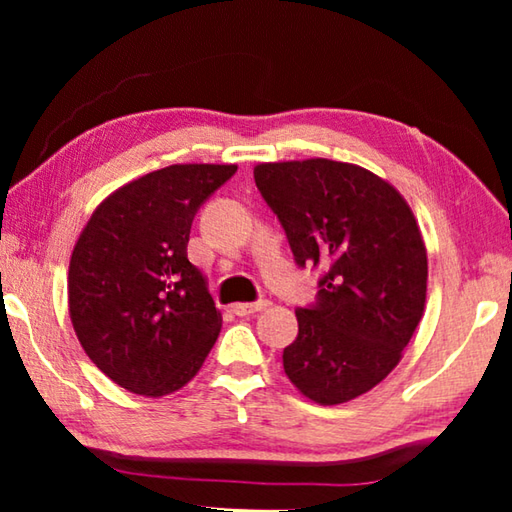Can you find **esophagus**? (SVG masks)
Here are the masks:
<instances>
[{
	"label": "esophagus",
	"mask_w": 512,
	"mask_h": 512,
	"mask_svg": "<svg viewBox=\"0 0 512 512\" xmlns=\"http://www.w3.org/2000/svg\"><path fill=\"white\" fill-rule=\"evenodd\" d=\"M271 302L268 300H255V302H239V305L232 307V311H235L237 316H250V314H257V311L266 309Z\"/></svg>",
	"instance_id": "34e87169"
}]
</instances>
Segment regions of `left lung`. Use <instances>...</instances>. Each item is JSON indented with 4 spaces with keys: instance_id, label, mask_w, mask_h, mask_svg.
Returning a JSON list of instances; mask_svg holds the SVG:
<instances>
[{
    "instance_id": "1",
    "label": "left lung",
    "mask_w": 512,
    "mask_h": 512,
    "mask_svg": "<svg viewBox=\"0 0 512 512\" xmlns=\"http://www.w3.org/2000/svg\"><path fill=\"white\" fill-rule=\"evenodd\" d=\"M255 185L296 264L320 271L284 372L318 404L354 400L400 363L422 318L427 250L413 212L375 173L325 158L257 164Z\"/></svg>"
}]
</instances>
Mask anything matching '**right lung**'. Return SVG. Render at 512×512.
Here are the masks:
<instances>
[{
	"instance_id": "right-lung-1",
	"label": "right lung",
	"mask_w": 512,
	"mask_h": 512,
	"mask_svg": "<svg viewBox=\"0 0 512 512\" xmlns=\"http://www.w3.org/2000/svg\"><path fill=\"white\" fill-rule=\"evenodd\" d=\"M235 164H171L110 194L69 262V316L83 350L115 384L160 397L201 370L221 332L192 221Z\"/></svg>"
}]
</instances>
